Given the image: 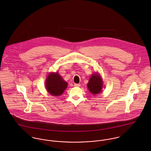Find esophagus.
Returning a JSON list of instances; mask_svg holds the SVG:
<instances>
[{"mask_svg":"<svg viewBox=\"0 0 151 151\" xmlns=\"http://www.w3.org/2000/svg\"><path fill=\"white\" fill-rule=\"evenodd\" d=\"M80 84H74V86H77V87H79V86H80Z\"/></svg>","mask_w":151,"mask_h":151,"instance_id":"34e87169","label":"esophagus"}]
</instances>
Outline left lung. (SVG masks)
<instances>
[{
    "label": "left lung",
    "instance_id": "left-lung-1",
    "mask_svg": "<svg viewBox=\"0 0 151 151\" xmlns=\"http://www.w3.org/2000/svg\"><path fill=\"white\" fill-rule=\"evenodd\" d=\"M103 81L102 77L98 73H94L91 76L87 84L88 90L92 95H98L102 92L103 88Z\"/></svg>",
    "mask_w": 151,
    "mask_h": 151
}]
</instances>
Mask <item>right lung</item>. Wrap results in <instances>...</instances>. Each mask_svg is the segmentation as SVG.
<instances>
[{"mask_svg":"<svg viewBox=\"0 0 151 151\" xmlns=\"http://www.w3.org/2000/svg\"><path fill=\"white\" fill-rule=\"evenodd\" d=\"M45 84L46 91L54 96L63 94L68 86V83L65 81L58 71L49 73L46 78Z\"/></svg>","mask_w":151,"mask_h":151,"instance_id":"add662e5","label":"right lung"}]
</instances>
